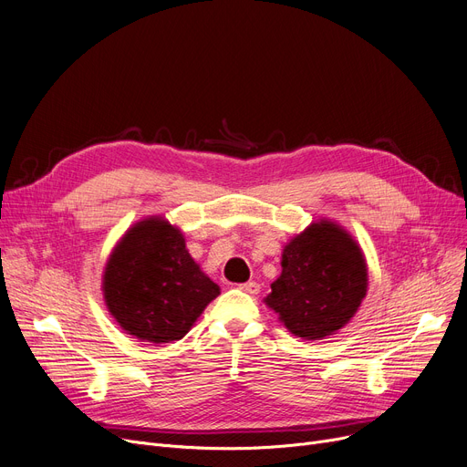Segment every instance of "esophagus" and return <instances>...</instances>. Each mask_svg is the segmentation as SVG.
I'll use <instances>...</instances> for the list:
<instances>
[{
    "label": "esophagus",
    "mask_w": 467,
    "mask_h": 467,
    "mask_svg": "<svg viewBox=\"0 0 467 467\" xmlns=\"http://www.w3.org/2000/svg\"><path fill=\"white\" fill-rule=\"evenodd\" d=\"M240 289L250 293V296H255V293H259L261 285L257 282H246V284H240Z\"/></svg>",
    "instance_id": "esophagus-1"
}]
</instances>
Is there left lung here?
<instances>
[{
    "instance_id": "left-lung-1",
    "label": "left lung",
    "mask_w": 467,
    "mask_h": 467,
    "mask_svg": "<svg viewBox=\"0 0 467 467\" xmlns=\"http://www.w3.org/2000/svg\"><path fill=\"white\" fill-rule=\"evenodd\" d=\"M265 303L305 340L345 327L367 296V265L358 242L322 219L291 238L282 252V275Z\"/></svg>"
}]
</instances>
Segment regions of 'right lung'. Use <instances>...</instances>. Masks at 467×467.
Here are the masks:
<instances>
[{"mask_svg": "<svg viewBox=\"0 0 467 467\" xmlns=\"http://www.w3.org/2000/svg\"><path fill=\"white\" fill-rule=\"evenodd\" d=\"M219 296L162 217H147L119 240L104 273V299L117 324L145 342L180 340Z\"/></svg>", "mask_w": 467, "mask_h": 467, "instance_id": "right-lung-1", "label": "right lung"}]
</instances>
